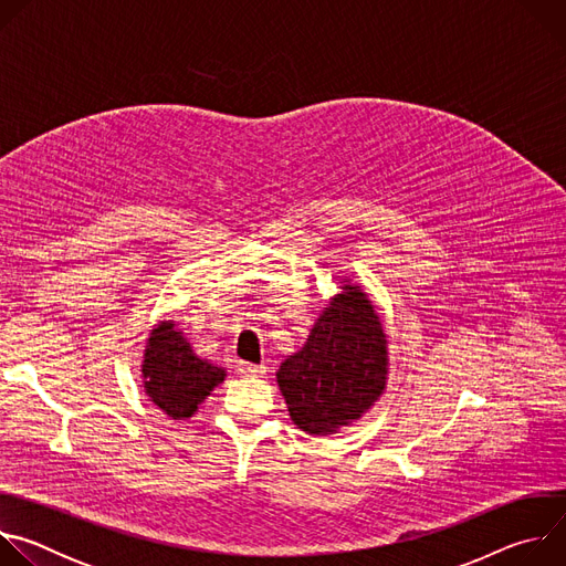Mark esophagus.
I'll return each instance as SVG.
<instances>
[{
    "label": "esophagus",
    "instance_id": "34e87169",
    "mask_svg": "<svg viewBox=\"0 0 566 566\" xmlns=\"http://www.w3.org/2000/svg\"><path fill=\"white\" fill-rule=\"evenodd\" d=\"M237 371L241 376H249V378H264L266 376V367L264 365H253V363H237Z\"/></svg>",
    "mask_w": 566,
    "mask_h": 566
}]
</instances>
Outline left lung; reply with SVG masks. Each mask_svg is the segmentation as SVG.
Listing matches in <instances>:
<instances>
[{
    "label": "left lung",
    "mask_w": 566,
    "mask_h": 566,
    "mask_svg": "<svg viewBox=\"0 0 566 566\" xmlns=\"http://www.w3.org/2000/svg\"><path fill=\"white\" fill-rule=\"evenodd\" d=\"M322 306L300 352L275 371L291 421L327 437L358 423L387 389L389 340L369 293L352 280Z\"/></svg>",
    "instance_id": "obj_1"
}]
</instances>
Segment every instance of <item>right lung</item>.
<instances>
[{"mask_svg": "<svg viewBox=\"0 0 566 566\" xmlns=\"http://www.w3.org/2000/svg\"><path fill=\"white\" fill-rule=\"evenodd\" d=\"M143 389L154 406L175 421L197 415L210 391L226 380V369L197 356L175 319L149 329L140 363Z\"/></svg>", "mask_w": 566, "mask_h": 566, "instance_id": "right-lung-1", "label": "right lung"}]
</instances>
